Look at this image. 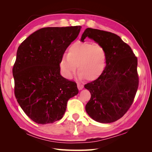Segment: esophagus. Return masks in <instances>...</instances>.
<instances>
[{
  "label": "esophagus",
  "mask_w": 152,
  "mask_h": 152,
  "mask_svg": "<svg viewBox=\"0 0 152 152\" xmlns=\"http://www.w3.org/2000/svg\"><path fill=\"white\" fill-rule=\"evenodd\" d=\"M77 87H78V89H79V90H82V89H83L84 86L82 85V84H80L79 83H78L77 84Z\"/></svg>",
  "instance_id": "34e87169"
}]
</instances>
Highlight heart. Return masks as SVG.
<instances>
[{
	"label": "heart",
	"mask_w": 152,
	"mask_h": 152,
	"mask_svg": "<svg viewBox=\"0 0 152 152\" xmlns=\"http://www.w3.org/2000/svg\"><path fill=\"white\" fill-rule=\"evenodd\" d=\"M107 52L98 44L78 41L68 48L67 56H63L59 67L67 79L72 78L78 66L80 79L96 80L102 74L107 63Z\"/></svg>",
	"instance_id": "heart-1"
}]
</instances>
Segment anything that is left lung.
I'll list each match as a JSON object with an SVG mask.
<instances>
[{
  "instance_id": "obj_1",
  "label": "left lung",
  "mask_w": 152,
  "mask_h": 152,
  "mask_svg": "<svg viewBox=\"0 0 152 152\" xmlns=\"http://www.w3.org/2000/svg\"><path fill=\"white\" fill-rule=\"evenodd\" d=\"M88 37L107 52V65L97 79L84 86L91 94L86 111L94 121L111 123L123 117L134 101L139 84L137 59L129 45L117 35L87 28L80 41Z\"/></svg>"
}]
</instances>
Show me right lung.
Instances as JSON below:
<instances>
[{"instance_id":"1","label":"right lung","mask_w":152,"mask_h":152,"mask_svg":"<svg viewBox=\"0 0 152 152\" xmlns=\"http://www.w3.org/2000/svg\"><path fill=\"white\" fill-rule=\"evenodd\" d=\"M80 29V26L41 28L18 49L12 68L15 94L22 110L36 123L60 120L68 100L79 93L75 82L61 75L59 62Z\"/></svg>"}]
</instances>
